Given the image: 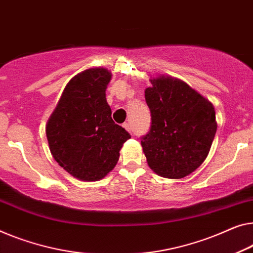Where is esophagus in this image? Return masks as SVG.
<instances>
[{
	"instance_id": "esophagus-1",
	"label": "esophagus",
	"mask_w": 253,
	"mask_h": 253,
	"mask_svg": "<svg viewBox=\"0 0 253 253\" xmlns=\"http://www.w3.org/2000/svg\"><path fill=\"white\" fill-rule=\"evenodd\" d=\"M123 126H124V128H125L126 130L129 131V133H131V131H133V128H131V125H130L129 123H125Z\"/></svg>"
}]
</instances>
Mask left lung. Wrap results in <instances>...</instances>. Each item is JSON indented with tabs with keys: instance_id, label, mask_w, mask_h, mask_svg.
Returning a JSON list of instances; mask_svg holds the SVG:
<instances>
[{
	"instance_id": "obj_1",
	"label": "left lung",
	"mask_w": 253,
	"mask_h": 253,
	"mask_svg": "<svg viewBox=\"0 0 253 253\" xmlns=\"http://www.w3.org/2000/svg\"><path fill=\"white\" fill-rule=\"evenodd\" d=\"M145 101L150 131L141 144L149 167L159 176L178 179L202 165L216 135V112L208 99L171 76L151 77Z\"/></svg>"
}]
</instances>
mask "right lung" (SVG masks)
I'll return each instance as SVG.
<instances>
[{
    "label": "right lung",
    "instance_id": "right-lung-1",
    "mask_svg": "<svg viewBox=\"0 0 253 253\" xmlns=\"http://www.w3.org/2000/svg\"><path fill=\"white\" fill-rule=\"evenodd\" d=\"M105 68H89L70 79L45 131L54 160L85 182L104 178L119 160L130 135L115 124L105 99L111 81Z\"/></svg>",
    "mask_w": 253,
    "mask_h": 253
}]
</instances>
